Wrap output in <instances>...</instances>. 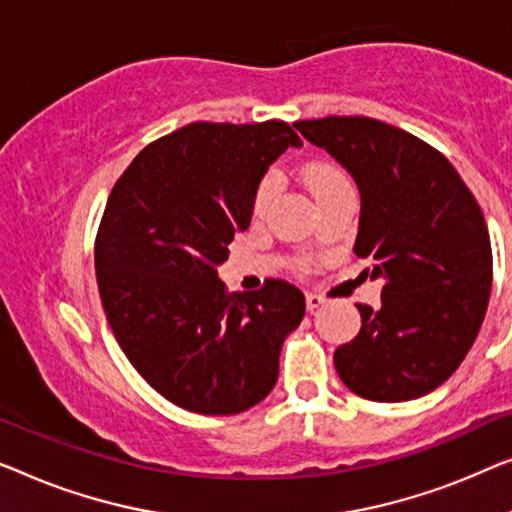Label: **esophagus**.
Masks as SVG:
<instances>
[{
    "label": "esophagus",
    "instance_id": "esophagus-1",
    "mask_svg": "<svg viewBox=\"0 0 512 512\" xmlns=\"http://www.w3.org/2000/svg\"><path fill=\"white\" fill-rule=\"evenodd\" d=\"M322 304H325V299H322L320 294L306 292V306H308V311H315V308H320Z\"/></svg>",
    "mask_w": 512,
    "mask_h": 512
}]
</instances>
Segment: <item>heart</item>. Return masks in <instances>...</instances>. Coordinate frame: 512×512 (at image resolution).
<instances>
[{
    "instance_id": "heart-1",
    "label": "heart",
    "mask_w": 512,
    "mask_h": 512,
    "mask_svg": "<svg viewBox=\"0 0 512 512\" xmlns=\"http://www.w3.org/2000/svg\"><path fill=\"white\" fill-rule=\"evenodd\" d=\"M306 185L308 190L313 192V197L318 199L320 194L336 190V187L350 185L348 178H345L341 171L336 167H329V164H313L311 169L306 171ZM278 190V176L276 174H266L262 181L257 183V190L253 194V215L255 218H262L266 206L271 204L273 194Z\"/></svg>"
}]
</instances>
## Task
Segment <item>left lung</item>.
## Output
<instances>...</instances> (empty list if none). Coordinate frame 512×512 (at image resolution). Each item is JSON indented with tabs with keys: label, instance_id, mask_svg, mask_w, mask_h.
I'll list each match as a JSON object with an SVG mask.
<instances>
[{
	"label": "left lung",
	"instance_id": "1",
	"mask_svg": "<svg viewBox=\"0 0 512 512\" xmlns=\"http://www.w3.org/2000/svg\"><path fill=\"white\" fill-rule=\"evenodd\" d=\"M294 127L355 178V255L383 278L380 306L357 304L362 329L334 352L350 392L410 401L443 385L478 336L492 290V246L455 167L417 136L364 115Z\"/></svg>",
	"mask_w": 512,
	"mask_h": 512
}]
</instances>
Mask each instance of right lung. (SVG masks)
I'll list each match as a JSON object with an SVG mask.
<instances>
[{
  "label": "right lung",
  "instance_id": "obj_1",
  "mask_svg": "<svg viewBox=\"0 0 512 512\" xmlns=\"http://www.w3.org/2000/svg\"><path fill=\"white\" fill-rule=\"evenodd\" d=\"M290 146L301 139L283 120L192 122L143 148L106 201L95 243L106 320L141 378L192 413L262 401L304 320V292L287 280L241 294L218 278L257 183Z\"/></svg>",
  "mask_w": 512,
  "mask_h": 512
}]
</instances>
